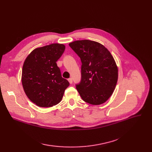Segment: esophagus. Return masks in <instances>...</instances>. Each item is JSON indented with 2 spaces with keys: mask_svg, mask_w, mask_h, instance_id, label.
I'll list each match as a JSON object with an SVG mask.
<instances>
[{
  "mask_svg": "<svg viewBox=\"0 0 152 152\" xmlns=\"http://www.w3.org/2000/svg\"><path fill=\"white\" fill-rule=\"evenodd\" d=\"M68 80L69 84H72V83H73V79H72V78H69V79H68Z\"/></svg>",
  "mask_w": 152,
  "mask_h": 152,
  "instance_id": "1",
  "label": "esophagus"
}]
</instances>
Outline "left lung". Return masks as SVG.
Returning <instances> with one entry per match:
<instances>
[{"label":"left lung","instance_id":"obj_1","mask_svg":"<svg viewBox=\"0 0 152 152\" xmlns=\"http://www.w3.org/2000/svg\"><path fill=\"white\" fill-rule=\"evenodd\" d=\"M69 47L81 58V80L76 87L82 99L91 105L105 103L116 87L118 69L107 48L90 40L75 41Z\"/></svg>","mask_w":152,"mask_h":152}]
</instances>
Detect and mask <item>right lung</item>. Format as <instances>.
<instances>
[{
  "label": "right lung",
  "instance_id": "obj_1",
  "mask_svg": "<svg viewBox=\"0 0 152 152\" xmlns=\"http://www.w3.org/2000/svg\"><path fill=\"white\" fill-rule=\"evenodd\" d=\"M65 45L54 43L36 48L24 62L21 82L28 99L40 107H51L60 103L69 83L61 77L57 61Z\"/></svg>",
  "mask_w": 152,
  "mask_h": 152
}]
</instances>
